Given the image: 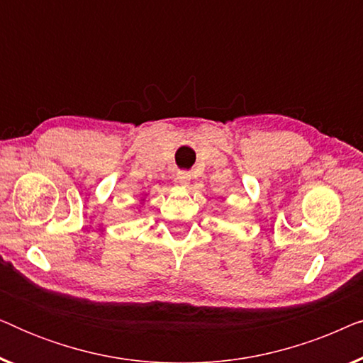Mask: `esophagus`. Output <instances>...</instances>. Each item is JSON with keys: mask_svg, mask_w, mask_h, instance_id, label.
<instances>
[{"mask_svg": "<svg viewBox=\"0 0 363 363\" xmlns=\"http://www.w3.org/2000/svg\"><path fill=\"white\" fill-rule=\"evenodd\" d=\"M177 182L180 183V185H183V186H188L190 185V182H191V173L190 172H178L177 173Z\"/></svg>", "mask_w": 363, "mask_h": 363, "instance_id": "1", "label": "esophagus"}]
</instances>
